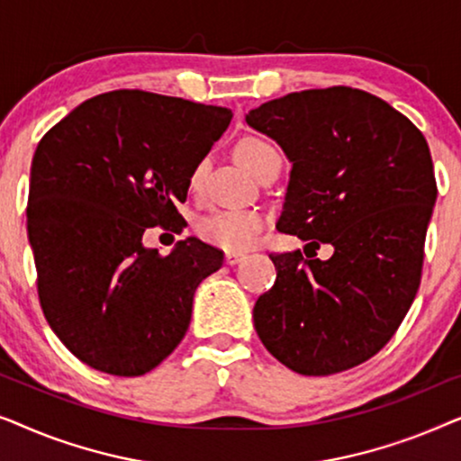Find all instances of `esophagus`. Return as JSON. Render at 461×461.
I'll return each mask as SVG.
<instances>
[{
    "instance_id": "obj_1",
    "label": "esophagus",
    "mask_w": 461,
    "mask_h": 461,
    "mask_svg": "<svg viewBox=\"0 0 461 461\" xmlns=\"http://www.w3.org/2000/svg\"><path fill=\"white\" fill-rule=\"evenodd\" d=\"M245 258V254H235V251H229V254L224 256V262L229 264V267H235V264H239Z\"/></svg>"
}]
</instances>
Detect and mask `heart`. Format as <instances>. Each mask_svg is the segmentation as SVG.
I'll use <instances>...</instances> for the list:
<instances>
[{"label":"heart","instance_id":"obj_1","mask_svg":"<svg viewBox=\"0 0 461 461\" xmlns=\"http://www.w3.org/2000/svg\"><path fill=\"white\" fill-rule=\"evenodd\" d=\"M235 155L239 163H241L245 169H249L258 180H260L268 169L281 166L276 149L267 140H262V138H243V140L237 144ZM205 169V159H201L197 166L191 169V176H188V186H191V191H199ZM264 224H267V216H264L260 210H251V207H232V210H218L199 218L197 224H194V230H197V235L203 239L205 243L213 245V248L241 254V251L254 248Z\"/></svg>","mask_w":461,"mask_h":461}]
</instances>
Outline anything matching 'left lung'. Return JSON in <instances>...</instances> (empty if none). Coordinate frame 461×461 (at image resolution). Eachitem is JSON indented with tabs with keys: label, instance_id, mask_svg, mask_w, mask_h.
Masks as SVG:
<instances>
[{
	"label": "left lung",
	"instance_id": "8db88e82",
	"mask_svg": "<svg viewBox=\"0 0 461 461\" xmlns=\"http://www.w3.org/2000/svg\"><path fill=\"white\" fill-rule=\"evenodd\" d=\"M292 163L276 229L330 243V260L273 254L275 285L258 298L262 344L295 374L331 375L380 352L418 294L437 201L421 131L355 87L287 94L245 115Z\"/></svg>",
	"mask_w": 461,
	"mask_h": 461
}]
</instances>
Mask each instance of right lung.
<instances>
[{"mask_svg": "<svg viewBox=\"0 0 461 461\" xmlns=\"http://www.w3.org/2000/svg\"><path fill=\"white\" fill-rule=\"evenodd\" d=\"M230 119L224 106L115 90L37 144L27 205L37 292L52 331L92 369L142 375L185 338L194 292L222 251L186 237L159 256L142 235L182 222L176 203L191 169Z\"/></svg>", "mask_w": 461, "mask_h": 461, "instance_id": "add662e5", "label": "right lung"}]
</instances>
